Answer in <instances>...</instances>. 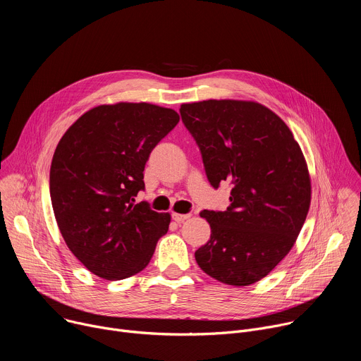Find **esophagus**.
<instances>
[{
  "label": "esophagus",
  "mask_w": 361,
  "mask_h": 361,
  "mask_svg": "<svg viewBox=\"0 0 361 361\" xmlns=\"http://www.w3.org/2000/svg\"><path fill=\"white\" fill-rule=\"evenodd\" d=\"M190 217H191V214H178V213L173 214V220L177 221V223H183V221L188 220Z\"/></svg>",
  "instance_id": "obj_1"
}]
</instances>
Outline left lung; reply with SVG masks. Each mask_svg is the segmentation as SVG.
Instances as JSON below:
<instances>
[{"mask_svg": "<svg viewBox=\"0 0 361 361\" xmlns=\"http://www.w3.org/2000/svg\"><path fill=\"white\" fill-rule=\"evenodd\" d=\"M210 184L228 181L226 212L202 210L210 240L195 262L210 277L250 286L288 254L310 207V177L286 123L252 101L207 99L180 109Z\"/></svg>", "mask_w": 361, "mask_h": 361, "instance_id": "left-lung-1", "label": "left lung"}]
</instances>
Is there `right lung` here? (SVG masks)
I'll return each instance as SVG.
<instances>
[{"label":"right lung","mask_w":361,"mask_h":361,"mask_svg":"<svg viewBox=\"0 0 361 361\" xmlns=\"http://www.w3.org/2000/svg\"><path fill=\"white\" fill-rule=\"evenodd\" d=\"M180 121L171 109L147 102L98 106L60 140L49 170L59 228L95 276L123 280L144 270L170 214L134 198L144 185L151 151Z\"/></svg>","instance_id":"1"}]
</instances>
